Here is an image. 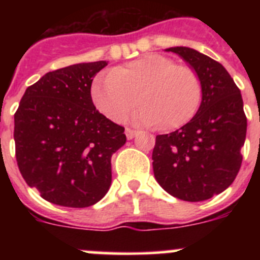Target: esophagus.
<instances>
[{"label": "esophagus", "mask_w": 260, "mask_h": 260, "mask_svg": "<svg viewBox=\"0 0 260 260\" xmlns=\"http://www.w3.org/2000/svg\"><path fill=\"white\" fill-rule=\"evenodd\" d=\"M125 134H126V138L127 139H133V138L135 137V134H137V132L135 130H133V128H126L125 130Z\"/></svg>", "instance_id": "1"}]
</instances>
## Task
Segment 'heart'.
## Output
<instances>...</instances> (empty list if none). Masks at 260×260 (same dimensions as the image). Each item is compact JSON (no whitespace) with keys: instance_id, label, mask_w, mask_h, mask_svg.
I'll return each mask as SVG.
<instances>
[{"instance_id":"obj_1","label":"heart","mask_w":260,"mask_h":260,"mask_svg":"<svg viewBox=\"0 0 260 260\" xmlns=\"http://www.w3.org/2000/svg\"><path fill=\"white\" fill-rule=\"evenodd\" d=\"M91 98L113 122H122L141 100L144 105L134 114L135 122L173 130L197 114L202 83L190 66L177 65L161 54H147L98 78L91 86Z\"/></svg>"}]
</instances>
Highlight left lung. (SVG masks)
Masks as SVG:
<instances>
[{"instance_id":"obj_1","label":"left lung","mask_w":260,"mask_h":260,"mask_svg":"<svg viewBox=\"0 0 260 260\" xmlns=\"http://www.w3.org/2000/svg\"><path fill=\"white\" fill-rule=\"evenodd\" d=\"M185 59L202 83V103L190 122L157 135L152 152L156 181L174 198L202 202L228 189L242 162L247 119L241 91L224 66L187 47L165 49Z\"/></svg>"}]
</instances>
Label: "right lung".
Instances as JSON below:
<instances>
[{"instance_id": "obj_1", "label": "right lung", "mask_w": 260, "mask_h": 260, "mask_svg": "<svg viewBox=\"0 0 260 260\" xmlns=\"http://www.w3.org/2000/svg\"><path fill=\"white\" fill-rule=\"evenodd\" d=\"M107 65L98 61L49 71L26 89L14 114L20 174L53 204L89 207L110 187V158L126 135L91 98L93 78Z\"/></svg>"}]
</instances>
